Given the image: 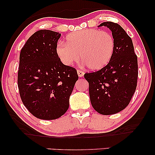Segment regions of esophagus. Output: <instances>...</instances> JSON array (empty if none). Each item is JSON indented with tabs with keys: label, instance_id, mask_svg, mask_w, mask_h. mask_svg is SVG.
<instances>
[{
	"label": "esophagus",
	"instance_id": "obj_1",
	"mask_svg": "<svg viewBox=\"0 0 155 155\" xmlns=\"http://www.w3.org/2000/svg\"><path fill=\"white\" fill-rule=\"evenodd\" d=\"M77 73H78V77H80V78L82 77V76H83V75H84V72H82V71H80V70H78Z\"/></svg>",
	"mask_w": 155,
	"mask_h": 155
}]
</instances>
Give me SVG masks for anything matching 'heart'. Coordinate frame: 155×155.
I'll list each match as a JSON object with an SVG mask.
<instances>
[{"label":"heart","instance_id":"b5f03b06","mask_svg":"<svg viewBox=\"0 0 155 155\" xmlns=\"http://www.w3.org/2000/svg\"><path fill=\"white\" fill-rule=\"evenodd\" d=\"M115 41L111 34L97 29L75 31L66 37V43L56 46V54L63 64L71 66L80 60L91 71L105 67L113 57Z\"/></svg>","mask_w":155,"mask_h":155}]
</instances>
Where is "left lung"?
<instances>
[{"instance_id": "1", "label": "left lung", "mask_w": 155, "mask_h": 155, "mask_svg": "<svg viewBox=\"0 0 155 155\" xmlns=\"http://www.w3.org/2000/svg\"><path fill=\"white\" fill-rule=\"evenodd\" d=\"M112 31L115 50L111 60L103 68L84 77L89 82L90 101L95 111L111 115L124 110L130 103L137 87V58L133 41L117 23L102 22Z\"/></svg>"}]
</instances>
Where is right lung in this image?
I'll return each mask as SVG.
<instances>
[{"mask_svg": "<svg viewBox=\"0 0 155 155\" xmlns=\"http://www.w3.org/2000/svg\"><path fill=\"white\" fill-rule=\"evenodd\" d=\"M61 35L41 29L29 38L20 51V95L25 107L39 119L54 120L67 111L78 80L77 71L63 64L56 54Z\"/></svg>", "mask_w": 155, "mask_h": 155, "instance_id": "1", "label": "right lung"}]
</instances>
